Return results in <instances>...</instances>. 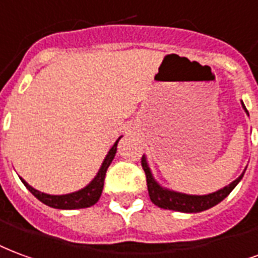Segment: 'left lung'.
<instances>
[{
  "mask_svg": "<svg viewBox=\"0 0 258 258\" xmlns=\"http://www.w3.org/2000/svg\"><path fill=\"white\" fill-rule=\"evenodd\" d=\"M242 108L249 115V112L246 110L245 104L242 101ZM142 166L146 172V178H147V187H148V195L150 199L154 205H157L158 208L169 209V210H174V212H183V213H199L208 209L213 208L217 204H220L223 199H225L229 195V192L238 185L245 170L242 172L239 177L234 180L232 183L225 185L223 188L217 189L212 194H206V195H189V194L178 192V191H173L166 187H162L158 183L155 177L152 176L151 169L148 165V161L146 155L142 158Z\"/></svg>",
  "mask_w": 258,
  "mask_h": 258,
  "instance_id": "left-lung-1",
  "label": "left lung"
}]
</instances>
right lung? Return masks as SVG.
Instances as JSON below:
<instances>
[{"label": "right lung", "instance_id": "add662e5", "mask_svg": "<svg viewBox=\"0 0 258 258\" xmlns=\"http://www.w3.org/2000/svg\"><path fill=\"white\" fill-rule=\"evenodd\" d=\"M122 137V136H121ZM119 137V139H121ZM119 139L114 143V146L110 148V151L107 152L104 161L101 163L99 172L96 173V176L92 178L88 185H85L84 188L78 189V191H74V192L64 194V195H50V194L41 192L38 189H35L34 187H31L24 178L20 177L22 183L26 185V188L29 189L30 192L33 194L35 198L41 201L42 204L48 205L50 208L54 209H64V210H73V209H84V208H90L99 201L101 195V191H103V187H104V177H106V172L108 166L112 162V159L115 157L116 154V146H118V142Z\"/></svg>", "mask_w": 258, "mask_h": 258}]
</instances>
